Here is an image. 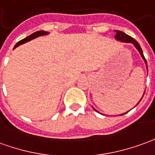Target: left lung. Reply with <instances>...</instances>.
<instances>
[{
  "instance_id": "obj_1",
  "label": "left lung",
  "mask_w": 155,
  "mask_h": 155,
  "mask_svg": "<svg viewBox=\"0 0 155 155\" xmlns=\"http://www.w3.org/2000/svg\"><path fill=\"white\" fill-rule=\"evenodd\" d=\"M116 35H115V39H116V40H118V41H120V42H123V43H130V44H132V45L135 46V48H136V49H137L138 51H139V53L140 54L141 57H142V58L144 59V63H145V65H146V68H147V72H148V67H147V62H146V59H145V58H144V54H143V51H142V48H141L140 45V44L138 43L136 40H135V39H133L132 37H130V36H129L128 35H126V34H125L124 32H122V31H120V30H116ZM144 92L145 91H144V94H143V96H142V97H141V99L143 98V97H144ZM141 99L139 101V102H138L137 104H136V106H137L138 104L140 103V101H141ZM93 109H94L97 112H98L99 113V111H98L97 110H96L94 107H93ZM128 112V111H127ZM127 112H125V113H122L120 114V115H118V116H122V115H125V114H126ZM102 115V114H101Z\"/></svg>"
}]
</instances>
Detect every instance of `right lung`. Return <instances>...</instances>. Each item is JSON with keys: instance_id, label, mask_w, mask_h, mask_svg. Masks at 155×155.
<instances>
[{"instance_id": "add662e5", "label": "right lung", "mask_w": 155, "mask_h": 155, "mask_svg": "<svg viewBox=\"0 0 155 155\" xmlns=\"http://www.w3.org/2000/svg\"><path fill=\"white\" fill-rule=\"evenodd\" d=\"M49 35V33L47 32V31H44V30H39V31H36V32L33 33L32 35H30V36H28L26 38H25V39H21L20 41H19L16 44V45H15V47L13 49L18 47V46H20V45H23V44H25L27 42L30 41V40H32V39H35L36 38H38V37H40V36H44V35Z\"/></svg>"}]
</instances>
